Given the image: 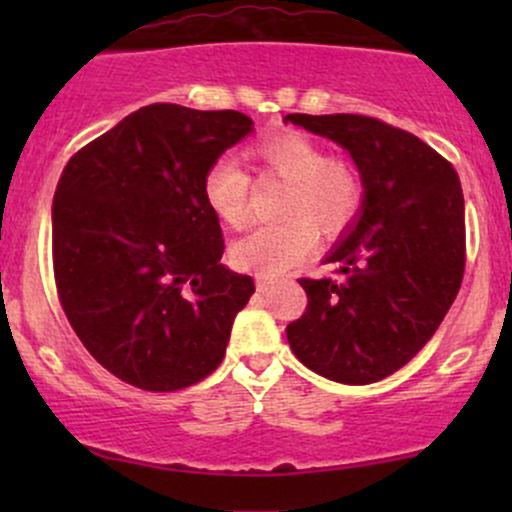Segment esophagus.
<instances>
[{"label": "esophagus", "mask_w": 512, "mask_h": 512, "mask_svg": "<svg viewBox=\"0 0 512 512\" xmlns=\"http://www.w3.org/2000/svg\"><path fill=\"white\" fill-rule=\"evenodd\" d=\"M276 281L269 279V276H257V291L260 293H267L269 289H274Z\"/></svg>", "instance_id": "1"}]
</instances>
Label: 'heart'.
<instances>
[{"label": "heart", "instance_id": "b5f03b06", "mask_svg": "<svg viewBox=\"0 0 512 512\" xmlns=\"http://www.w3.org/2000/svg\"><path fill=\"white\" fill-rule=\"evenodd\" d=\"M260 178L286 182L279 199V223L238 240L231 260L238 269L276 276L301 262L320 238H339L361 216L366 187L351 163L332 158L320 142L301 132H281L252 146ZM252 178L236 158L223 156L204 175L209 209L231 228H243L250 214Z\"/></svg>", "mask_w": 512, "mask_h": 512}]
</instances>
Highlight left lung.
<instances>
[{
    "label": "left lung",
    "mask_w": 512,
    "mask_h": 512,
    "mask_svg": "<svg viewBox=\"0 0 512 512\" xmlns=\"http://www.w3.org/2000/svg\"><path fill=\"white\" fill-rule=\"evenodd\" d=\"M284 122L344 146L366 187L361 216L325 257L339 279H298L308 308L286 337L322 378L378 383L424 349L460 291V178L426 142L375 117L291 113Z\"/></svg>",
    "instance_id": "8db88e82"
}]
</instances>
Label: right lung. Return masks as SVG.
I'll return each mask as SVG.
<instances>
[{
  "mask_svg": "<svg viewBox=\"0 0 512 512\" xmlns=\"http://www.w3.org/2000/svg\"><path fill=\"white\" fill-rule=\"evenodd\" d=\"M252 132L238 110L154 103L69 158L52 199V269L69 325L105 370L149 392L214 373L255 293L221 264L204 175Z\"/></svg>",
  "mask_w": 512,
  "mask_h": 512,
  "instance_id": "1",
  "label": "right lung"
}]
</instances>
